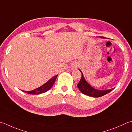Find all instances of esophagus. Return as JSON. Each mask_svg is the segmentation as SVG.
<instances>
[{"label":"esophagus","mask_w":132,"mask_h":132,"mask_svg":"<svg viewBox=\"0 0 132 132\" xmlns=\"http://www.w3.org/2000/svg\"><path fill=\"white\" fill-rule=\"evenodd\" d=\"M76 67H77V66H76V65H75L74 66H73V68H72V69H74V68H76Z\"/></svg>","instance_id":"34e87169"}]
</instances>
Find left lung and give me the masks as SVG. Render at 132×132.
I'll return each mask as SVG.
<instances>
[{"instance_id": "8db88e82", "label": "left lung", "mask_w": 132, "mask_h": 132, "mask_svg": "<svg viewBox=\"0 0 132 132\" xmlns=\"http://www.w3.org/2000/svg\"><path fill=\"white\" fill-rule=\"evenodd\" d=\"M100 38H104V39L105 38L103 37H100ZM79 70L81 72L82 77L78 85H77V87H78L79 90L81 91L82 93H83L84 94L89 95V96H90V97L97 98V97H102L103 95L109 93H110L112 90H113V89H114L113 88L109 90H103L94 89V87H93L91 85H90L88 84V82L86 81V79H85L84 75L82 74L81 70L79 69Z\"/></svg>"}]
</instances>
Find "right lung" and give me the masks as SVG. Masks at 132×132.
<instances>
[{
    "label": "right lung",
    "instance_id": "1",
    "mask_svg": "<svg viewBox=\"0 0 132 132\" xmlns=\"http://www.w3.org/2000/svg\"><path fill=\"white\" fill-rule=\"evenodd\" d=\"M57 76L58 75H56V76H55L54 77H52V78H51L50 79H49L46 83L43 84L41 86L38 87L37 89L31 90V91L27 92V91H24V90H22V91L23 92L26 93L30 94H39L47 92L48 90H50L51 87H52L54 82L55 81Z\"/></svg>",
    "mask_w": 132,
    "mask_h": 132
}]
</instances>
